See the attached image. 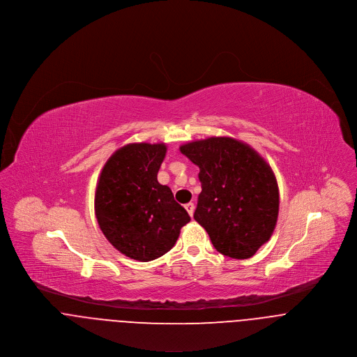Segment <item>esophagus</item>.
Listing matches in <instances>:
<instances>
[{
    "mask_svg": "<svg viewBox=\"0 0 357 357\" xmlns=\"http://www.w3.org/2000/svg\"><path fill=\"white\" fill-rule=\"evenodd\" d=\"M185 208H186V211L189 213L190 216H193V213H195V204H193V203H188V204H185Z\"/></svg>",
    "mask_w": 357,
    "mask_h": 357,
    "instance_id": "34e87169",
    "label": "esophagus"
}]
</instances>
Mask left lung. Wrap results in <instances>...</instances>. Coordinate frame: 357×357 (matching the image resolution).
Listing matches in <instances>:
<instances>
[{"label": "left lung", "instance_id": "8db88e82", "mask_svg": "<svg viewBox=\"0 0 357 357\" xmlns=\"http://www.w3.org/2000/svg\"><path fill=\"white\" fill-rule=\"evenodd\" d=\"M200 168L195 219L220 254L251 258L269 241L279 216V186L271 165L250 144L213 137L182 144Z\"/></svg>", "mask_w": 357, "mask_h": 357}]
</instances>
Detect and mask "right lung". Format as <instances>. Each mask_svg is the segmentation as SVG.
<instances>
[{"instance_id": "obj_1", "label": "right lung", "mask_w": 357, "mask_h": 357, "mask_svg": "<svg viewBox=\"0 0 357 357\" xmlns=\"http://www.w3.org/2000/svg\"><path fill=\"white\" fill-rule=\"evenodd\" d=\"M165 143H130L106 161L95 192V215L109 243L131 259L149 262L168 252L190 216L160 185Z\"/></svg>"}]
</instances>
